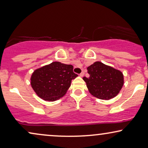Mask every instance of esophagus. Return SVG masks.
<instances>
[{
	"label": "esophagus",
	"instance_id": "1",
	"mask_svg": "<svg viewBox=\"0 0 148 148\" xmlns=\"http://www.w3.org/2000/svg\"><path fill=\"white\" fill-rule=\"evenodd\" d=\"M84 74H85V73H84V71H82V72L80 73L79 75H80V77H83V76L84 75Z\"/></svg>",
	"mask_w": 148,
	"mask_h": 148
}]
</instances>
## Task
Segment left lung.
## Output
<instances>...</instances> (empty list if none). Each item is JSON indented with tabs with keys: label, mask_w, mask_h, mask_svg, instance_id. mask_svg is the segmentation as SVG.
<instances>
[{
	"label": "left lung",
	"mask_w": 148,
	"mask_h": 148,
	"mask_svg": "<svg viewBox=\"0 0 148 148\" xmlns=\"http://www.w3.org/2000/svg\"><path fill=\"white\" fill-rule=\"evenodd\" d=\"M88 78L84 77L89 92L101 100H110L117 96L124 84L123 73L97 61L87 68Z\"/></svg>",
	"instance_id": "8db88e82"
}]
</instances>
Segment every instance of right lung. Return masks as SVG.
Segmentation results:
<instances>
[{
    "label": "right lung",
    "mask_w": 148,
    "mask_h": 148,
    "mask_svg": "<svg viewBox=\"0 0 148 148\" xmlns=\"http://www.w3.org/2000/svg\"><path fill=\"white\" fill-rule=\"evenodd\" d=\"M77 76L73 72V65L53 62L34 71L31 86L40 98L53 102L66 94L71 80Z\"/></svg>",
    "instance_id": "1"
}]
</instances>
